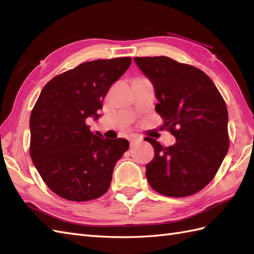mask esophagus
<instances>
[{"instance_id":"esophagus-1","label":"esophagus","mask_w":254,"mask_h":254,"mask_svg":"<svg viewBox=\"0 0 254 254\" xmlns=\"http://www.w3.org/2000/svg\"><path fill=\"white\" fill-rule=\"evenodd\" d=\"M142 140L141 139H139V137H136V136H132V137H130L129 139V142H130V146H134L135 144H137V143H140Z\"/></svg>"}]
</instances>
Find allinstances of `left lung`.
<instances>
[{"mask_svg": "<svg viewBox=\"0 0 254 254\" xmlns=\"http://www.w3.org/2000/svg\"><path fill=\"white\" fill-rule=\"evenodd\" d=\"M133 60L153 86L156 110L176 137L168 147L146 137L155 149L145 166L146 178L162 195H193L213 179L228 152L226 103L212 79L195 66L165 56Z\"/></svg>", "mask_w": 254, "mask_h": 254, "instance_id": "left-lung-1", "label": "left lung"}]
</instances>
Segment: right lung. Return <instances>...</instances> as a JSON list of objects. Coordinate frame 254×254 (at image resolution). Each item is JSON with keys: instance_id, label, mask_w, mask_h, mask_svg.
<instances>
[{"instance_id": "add662e5", "label": "right lung", "mask_w": 254, "mask_h": 254, "mask_svg": "<svg viewBox=\"0 0 254 254\" xmlns=\"http://www.w3.org/2000/svg\"><path fill=\"white\" fill-rule=\"evenodd\" d=\"M130 64V57L83 63L42 89L29 119L30 158L58 196L80 202L108 190L113 168L129 142L97 136L86 122L101 117L103 99Z\"/></svg>"}]
</instances>
